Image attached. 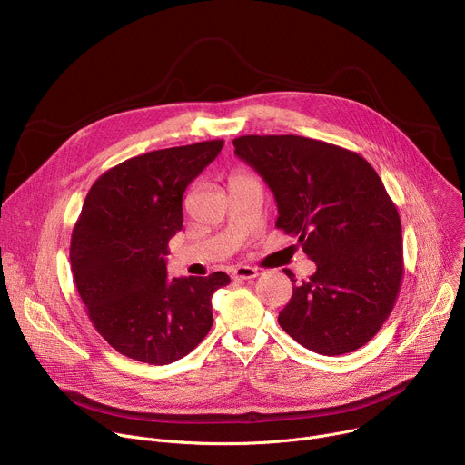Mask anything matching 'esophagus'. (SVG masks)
<instances>
[{
    "label": "esophagus",
    "mask_w": 465,
    "mask_h": 465,
    "mask_svg": "<svg viewBox=\"0 0 465 465\" xmlns=\"http://www.w3.org/2000/svg\"><path fill=\"white\" fill-rule=\"evenodd\" d=\"M257 274L259 272L255 267H246V264H239V267H235L232 272L235 280H253Z\"/></svg>",
    "instance_id": "esophagus-1"
}]
</instances>
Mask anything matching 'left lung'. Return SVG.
Instances as JSON below:
<instances>
[{
  "label": "left lung",
  "mask_w": 465,
  "mask_h": 465,
  "mask_svg": "<svg viewBox=\"0 0 465 465\" xmlns=\"http://www.w3.org/2000/svg\"><path fill=\"white\" fill-rule=\"evenodd\" d=\"M233 147L272 189L276 228L316 262L292 287L280 325L320 355L362 348L390 316L405 274L401 219L379 174L353 151L292 134L241 136Z\"/></svg>",
  "instance_id": "left-lung-1"
}]
</instances>
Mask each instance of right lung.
Listing matches in <instances>:
<instances>
[{
  "label": "right lung",
  "instance_id": "1",
  "mask_svg": "<svg viewBox=\"0 0 465 465\" xmlns=\"http://www.w3.org/2000/svg\"><path fill=\"white\" fill-rule=\"evenodd\" d=\"M224 142L153 151L103 173L74 226L72 272L97 333L121 355L169 364L204 341L224 272L167 278L169 239L182 230L185 187Z\"/></svg>",
  "mask_w": 465,
  "mask_h": 465
}]
</instances>
